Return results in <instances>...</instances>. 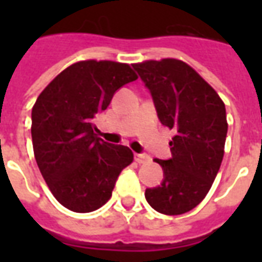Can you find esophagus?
<instances>
[{
  "label": "esophagus",
  "instance_id": "1",
  "mask_svg": "<svg viewBox=\"0 0 262 262\" xmlns=\"http://www.w3.org/2000/svg\"><path fill=\"white\" fill-rule=\"evenodd\" d=\"M135 160H136L139 164H146L150 161V157L147 154H135Z\"/></svg>",
  "mask_w": 262,
  "mask_h": 262
}]
</instances>
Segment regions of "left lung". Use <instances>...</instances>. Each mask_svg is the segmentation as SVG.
<instances>
[{"label": "left lung", "instance_id": "obj_1", "mask_svg": "<svg viewBox=\"0 0 262 262\" xmlns=\"http://www.w3.org/2000/svg\"><path fill=\"white\" fill-rule=\"evenodd\" d=\"M133 69L151 92L161 123L176 130L172 157L154 160L164 180L144 196L160 213H187L202 202L219 172L227 135L225 102L182 60H146Z\"/></svg>", "mask_w": 262, "mask_h": 262}]
</instances>
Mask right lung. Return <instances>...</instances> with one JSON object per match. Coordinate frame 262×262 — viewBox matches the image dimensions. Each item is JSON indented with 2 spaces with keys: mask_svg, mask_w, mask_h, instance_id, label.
Here are the masks:
<instances>
[{
  "mask_svg": "<svg viewBox=\"0 0 262 262\" xmlns=\"http://www.w3.org/2000/svg\"><path fill=\"white\" fill-rule=\"evenodd\" d=\"M137 80L130 66L82 60L49 82L32 108V144L50 192L64 208L88 213L112 196L120 171L133 153L97 136L94 118L116 90Z\"/></svg>",
  "mask_w": 262,
  "mask_h": 262,
  "instance_id": "add662e5",
  "label": "right lung"
}]
</instances>
